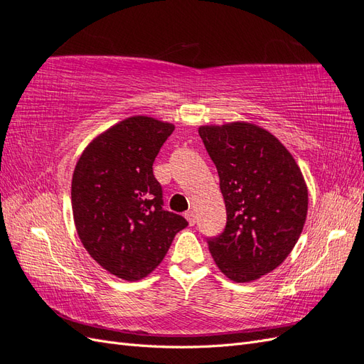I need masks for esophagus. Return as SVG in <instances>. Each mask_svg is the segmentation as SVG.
<instances>
[{"label": "esophagus", "instance_id": "esophagus-1", "mask_svg": "<svg viewBox=\"0 0 364 364\" xmlns=\"http://www.w3.org/2000/svg\"><path fill=\"white\" fill-rule=\"evenodd\" d=\"M185 218L188 220V223H190L191 226H194L196 222H197V217H196V213H194V211H186V213H185Z\"/></svg>", "mask_w": 364, "mask_h": 364}]
</instances>
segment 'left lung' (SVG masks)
<instances>
[{
	"instance_id": "left-lung-1",
	"label": "left lung",
	"mask_w": 364,
	"mask_h": 364,
	"mask_svg": "<svg viewBox=\"0 0 364 364\" xmlns=\"http://www.w3.org/2000/svg\"><path fill=\"white\" fill-rule=\"evenodd\" d=\"M226 206V226L206 238L229 279L255 281L277 269L299 238L308 191L296 161L267 130L250 123L202 126Z\"/></svg>"
}]
</instances>
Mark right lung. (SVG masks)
<instances>
[{
	"instance_id": "add662e5",
	"label": "right lung",
	"mask_w": 364,
	"mask_h": 364,
	"mask_svg": "<svg viewBox=\"0 0 364 364\" xmlns=\"http://www.w3.org/2000/svg\"><path fill=\"white\" fill-rule=\"evenodd\" d=\"M174 126L130 117L97 136L75 165L73 214L85 249L103 269L126 281L155 270L174 235L188 226L164 209L153 162Z\"/></svg>"
}]
</instances>
